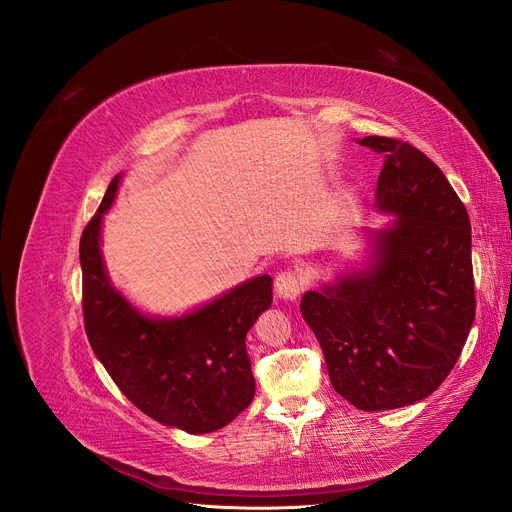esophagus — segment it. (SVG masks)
<instances>
[{"mask_svg": "<svg viewBox=\"0 0 512 512\" xmlns=\"http://www.w3.org/2000/svg\"><path fill=\"white\" fill-rule=\"evenodd\" d=\"M305 288V277L299 271L286 269L275 277V292L284 301H294Z\"/></svg>", "mask_w": 512, "mask_h": 512, "instance_id": "esophagus-1", "label": "esophagus"}]
</instances>
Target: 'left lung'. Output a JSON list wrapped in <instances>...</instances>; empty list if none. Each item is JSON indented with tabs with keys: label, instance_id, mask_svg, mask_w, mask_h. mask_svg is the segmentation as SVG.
I'll use <instances>...</instances> for the list:
<instances>
[{
	"label": "left lung",
	"instance_id": "8db88e82",
	"mask_svg": "<svg viewBox=\"0 0 512 512\" xmlns=\"http://www.w3.org/2000/svg\"><path fill=\"white\" fill-rule=\"evenodd\" d=\"M382 153L376 209L395 215L365 230L369 258L309 290L301 314L320 342L333 389L365 412L429 397L451 374L476 314L470 218L423 151L365 136Z\"/></svg>",
	"mask_w": 512,
	"mask_h": 512
}]
</instances>
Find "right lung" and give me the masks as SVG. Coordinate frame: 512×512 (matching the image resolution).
<instances>
[{"label":"right lung","mask_w":512,"mask_h":512,"mask_svg":"<svg viewBox=\"0 0 512 512\" xmlns=\"http://www.w3.org/2000/svg\"><path fill=\"white\" fill-rule=\"evenodd\" d=\"M117 175L81 237L83 316L91 350L132 404L188 433L226 427L252 404L256 382L245 335L271 307L273 280L252 277L183 316H147L106 273L100 235Z\"/></svg>","instance_id":"obj_1"}]
</instances>
